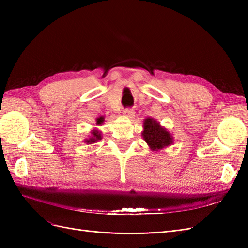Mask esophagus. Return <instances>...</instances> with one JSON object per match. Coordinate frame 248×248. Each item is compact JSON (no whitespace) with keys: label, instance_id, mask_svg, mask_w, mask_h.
Here are the masks:
<instances>
[{"label":"esophagus","instance_id":"esophagus-1","mask_svg":"<svg viewBox=\"0 0 248 248\" xmlns=\"http://www.w3.org/2000/svg\"><path fill=\"white\" fill-rule=\"evenodd\" d=\"M123 115L127 118H132L134 116V110L132 108H125L123 110Z\"/></svg>","mask_w":248,"mask_h":248}]
</instances>
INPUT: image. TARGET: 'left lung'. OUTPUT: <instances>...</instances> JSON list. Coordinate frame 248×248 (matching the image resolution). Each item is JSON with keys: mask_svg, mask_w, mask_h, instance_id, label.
I'll list each match as a JSON object with an SVG mask.
<instances>
[{"mask_svg": "<svg viewBox=\"0 0 248 248\" xmlns=\"http://www.w3.org/2000/svg\"><path fill=\"white\" fill-rule=\"evenodd\" d=\"M142 137L152 151H158L172 144L170 133L152 118H147L144 121V131Z\"/></svg>", "mask_w": 248, "mask_h": 248, "instance_id": "8db88e82", "label": "left lung"}]
</instances>
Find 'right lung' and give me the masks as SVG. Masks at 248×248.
I'll return each mask as SVG.
<instances>
[{"label": "right lung", "mask_w": 248, "mask_h": 248, "mask_svg": "<svg viewBox=\"0 0 248 248\" xmlns=\"http://www.w3.org/2000/svg\"><path fill=\"white\" fill-rule=\"evenodd\" d=\"M103 121H104V118L103 117L97 118L96 124L97 125H101L103 123ZM100 140H101V133H100V131L94 129V130H92V137H90L85 141L87 142V144H93V142H96V141H98Z\"/></svg>", "instance_id": "right-lung-1"}]
</instances>
